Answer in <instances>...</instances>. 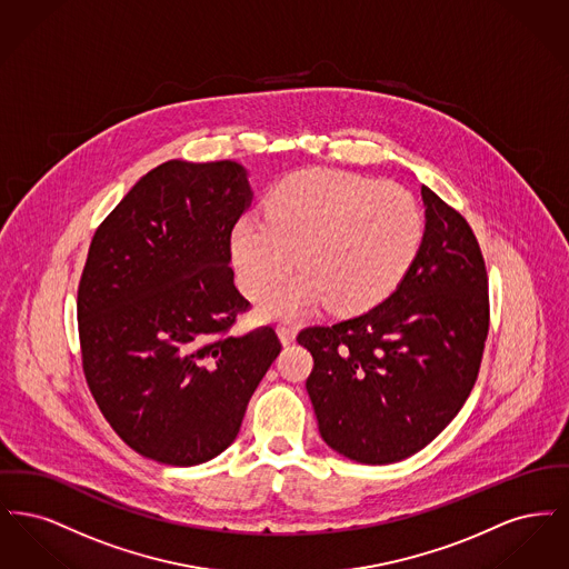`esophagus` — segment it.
Segmentation results:
<instances>
[{
	"label": "esophagus",
	"mask_w": 569,
	"mask_h": 569,
	"mask_svg": "<svg viewBox=\"0 0 569 569\" xmlns=\"http://www.w3.org/2000/svg\"><path fill=\"white\" fill-rule=\"evenodd\" d=\"M277 335H279V339H281L283 346H290V343H295V339H297V326L290 325V322H283V325L277 326Z\"/></svg>",
	"instance_id": "esophagus-1"
}]
</instances>
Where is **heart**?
<instances>
[{"label":"heart","mask_w":569,"mask_h":569,"mask_svg":"<svg viewBox=\"0 0 569 569\" xmlns=\"http://www.w3.org/2000/svg\"><path fill=\"white\" fill-rule=\"evenodd\" d=\"M425 219L401 186L341 170H305L272 190L267 217L244 216L230 232L239 283L262 297L295 264L300 277L262 300L267 318L320 305L358 313L390 297L416 262Z\"/></svg>","instance_id":"1"}]
</instances>
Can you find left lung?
Listing matches in <instances>:
<instances>
[{
    "instance_id": "left-lung-1",
    "label": "left lung",
    "mask_w": 569,
    "mask_h": 569,
    "mask_svg": "<svg viewBox=\"0 0 569 569\" xmlns=\"http://www.w3.org/2000/svg\"><path fill=\"white\" fill-rule=\"evenodd\" d=\"M422 247L399 288L369 311L309 326L307 392L339 455L388 465L429 446L465 406L488 335V277L465 217L422 186Z\"/></svg>"
}]
</instances>
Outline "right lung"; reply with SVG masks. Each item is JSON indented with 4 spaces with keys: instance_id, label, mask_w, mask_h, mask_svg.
<instances>
[{
    "instance_id": "obj_1",
    "label": "right lung",
    "mask_w": 569,
    "mask_h": 569,
    "mask_svg": "<svg viewBox=\"0 0 569 569\" xmlns=\"http://www.w3.org/2000/svg\"><path fill=\"white\" fill-rule=\"evenodd\" d=\"M251 196L241 163L170 160L89 244L77 302L82 371L114 433L147 459H216L281 352L271 326L230 335L249 309L230 232Z\"/></svg>"
}]
</instances>
